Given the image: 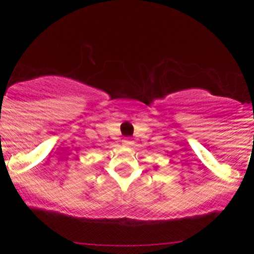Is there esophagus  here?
Here are the masks:
<instances>
[{
	"instance_id": "obj_1",
	"label": "esophagus",
	"mask_w": 254,
	"mask_h": 254,
	"mask_svg": "<svg viewBox=\"0 0 254 254\" xmlns=\"http://www.w3.org/2000/svg\"><path fill=\"white\" fill-rule=\"evenodd\" d=\"M123 144L127 145V147H131L133 144V141L131 138H125L123 141Z\"/></svg>"
}]
</instances>
